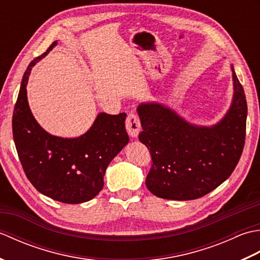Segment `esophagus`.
<instances>
[{
  "label": "esophagus",
  "mask_w": 260,
  "mask_h": 260,
  "mask_svg": "<svg viewBox=\"0 0 260 260\" xmlns=\"http://www.w3.org/2000/svg\"><path fill=\"white\" fill-rule=\"evenodd\" d=\"M126 129L132 137H137L141 132V121L139 116L131 113L126 118Z\"/></svg>",
  "instance_id": "esophagus-1"
}]
</instances>
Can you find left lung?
Wrapping results in <instances>:
<instances>
[{
	"mask_svg": "<svg viewBox=\"0 0 260 260\" xmlns=\"http://www.w3.org/2000/svg\"><path fill=\"white\" fill-rule=\"evenodd\" d=\"M233 103L212 126L193 125L158 103L137 107L143 131L139 135L152 156L146 186L168 200H194L227 180L239 162L246 139L247 102L231 66Z\"/></svg>",
	"mask_w": 260,
	"mask_h": 260,
	"instance_id": "1",
	"label": "left lung"
}]
</instances>
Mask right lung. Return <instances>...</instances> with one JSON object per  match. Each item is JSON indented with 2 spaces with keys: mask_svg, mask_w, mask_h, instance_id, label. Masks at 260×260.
Listing matches in <instances>:
<instances>
[{
  "mask_svg": "<svg viewBox=\"0 0 260 260\" xmlns=\"http://www.w3.org/2000/svg\"><path fill=\"white\" fill-rule=\"evenodd\" d=\"M56 45L54 41L27 66L14 106L13 139L32 185L53 200L76 204L91 200L102 191L107 167L129 139L125 113L98 114L90 128L75 139L51 135L38 124L27 103V80L33 66Z\"/></svg>",
  "mask_w": 260,
  "mask_h": 260,
  "instance_id": "obj_1",
  "label": "right lung"
}]
</instances>
